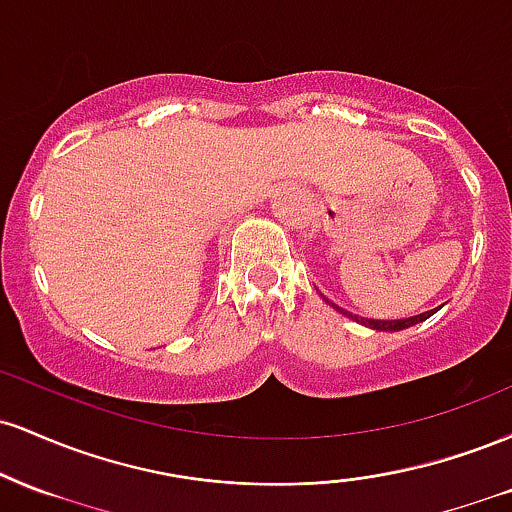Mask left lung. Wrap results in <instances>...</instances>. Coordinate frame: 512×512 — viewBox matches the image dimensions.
<instances>
[{
    "label": "left lung",
    "instance_id": "8db88e82",
    "mask_svg": "<svg viewBox=\"0 0 512 512\" xmlns=\"http://www.w3.org/2000/svg\"><path fill=\"white\" fill-rule=\"evenodd\" d=\"M322 298H325V296H322ZM325 301L330 303L332 308L337 310V313H342V315L349 317V320L358 322V325H363V327H370V330H378V332H402V330H409V327H414V325H419V322L428 320V317H431V315H436L438 310L443 308V305H438V308H431V310H426V313H419V315L402 317V320H373V317H358V315H354V313H349V310L339 308V305H337V303H332L330 298H325Z\"/></svg>",
    "mask_w": 512,
    "mask_h": 512
}]
</instances>
